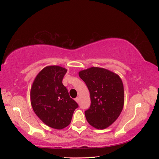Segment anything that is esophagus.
Masks as SVG:
<instances>
[{"label": "esophagus", "instance_id": "1", "mask_svg": "<svg viewBox=\"0 0 159 159\" xmlns=\"http://www.w3.org/2000/svg\"><path fill=\"white\" fill-rule=\"evenodd\" d=\"M75 101H76L77 103H79V98H76V99H75Z\"/></svg>", "mask_w": 159, "mask_h": 159}]
</instances>
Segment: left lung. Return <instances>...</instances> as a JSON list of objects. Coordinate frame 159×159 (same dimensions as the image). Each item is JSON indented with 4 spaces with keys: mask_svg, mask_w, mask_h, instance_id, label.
Masks as SVG:
<instances>
[{
    "mask_svg": "<svg viewBox=\"0 0 159 159\" xmlns=\"http://www.w3.org/2000/svg\"><path fill=\"white\" fill-rule=\"evenodd\" d=\"M79 75L90 94V107L85 111L86 119L97 129L107 128L117 119L123 108L122 80L118 74L99 67L82 70Z\"/></svg>",
    "mask_w": 159,
    "mask_h": 159,
    "instance_id": "obj_1",
    "label": "left lung"
}]
</instances>
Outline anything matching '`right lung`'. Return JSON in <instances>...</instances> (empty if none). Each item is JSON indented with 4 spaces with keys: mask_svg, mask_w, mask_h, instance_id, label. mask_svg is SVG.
Masks as SVG:
<instances>
[{
    "mask_svg": "<svg viewBox=\"0 0 159 159\" xmlns=\"http://www.w3.org/2000/svg\"><path fill=\"white\" fill-rule=\"evenodd\" d=\"M67 70L60 66H48L35 78L30 98L37 116L50 128L63 129L71 121L79 105L70 98L62 79Z\"/></svg>",
    "mask_w": 159,
    "mask_h": 159,
    "instance_id": "right-lung-1",
    "label": "right lung"
}]
</instances>
